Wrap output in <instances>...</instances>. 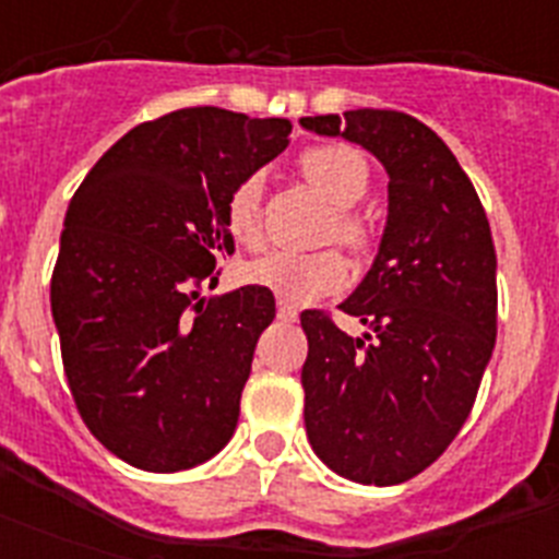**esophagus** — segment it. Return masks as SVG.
I'll use <instances>...</instances> for the list:
<instances>
[{"label": "esophagus", "instance_id": "obj_1", "mask_svg": "<svg viewBox=\"0 0 559 559\" xmlns=\"http://www.w3.org/2000/svg\"><path fill=\"white\" fill-rule=\"evenodd\" d=\"M276 316H280L283 322H296V319H299V310H296L290 302H285V299H280V305H276Z\"/></svg>", "mask_w": 559, "mask_h": 559}]
</instances>
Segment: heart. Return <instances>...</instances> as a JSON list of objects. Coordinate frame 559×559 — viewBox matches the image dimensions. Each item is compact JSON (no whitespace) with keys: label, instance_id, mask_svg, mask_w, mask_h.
Returning <instances> with one entry per match:
<instances>
[{"label":"heart","instance_id":"heart-1","mask_svg":"<svg viewBox=\"0 0 559 559\" xmlns=\"http://www.w3.org/2000/svg\"><path fill=\"white\" fill-rule=\"evenodd\" d=\"M299 165L310 187L324 195L330 206H335L330 235H335L338 243L353 251L367 249L369 226L349 210L369 190V165L364 153L353 145L333 142V145H316L305 151ZM260 215H263V176L249 173L226 195L224 224L231 240L240 246L260 243V235H263ZM240 276L246 283L274 290L285 302L305 305L344 288L349 269L347 260L335 249L308 251V254L280 249L251 260Z\"/></svg>","mask_w":559,"mask_h":559}]
</instances>
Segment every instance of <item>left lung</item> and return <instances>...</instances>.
<instances>
[{"label":"left lung","instance_id":"1","mask_svg":"<svg viewBox=\"0 0 559 559\" xmlns=\"http://www.w3.org/2000/svg\"><path fill=\"white\" fill-rule=\"evenodd\" d=\"M344 136L389 173V218L372 269L338 308L353 338L305 310V428L316 456L358 484H400L437 462L476 403L496 347L498 288L490 221L451 147L389 108L302 117Z\"/></svg>","mask_w":559,"mask_h":559}]
</instances>
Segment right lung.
<instances>
[{"label": "right lung", "mask_w": 559, "mask_h": 559, "mask_svg": "<svg viewBox=\"0 0 559 559\" xmlns=\"http://www.w3.org/2000/svg\"><path fill=\"white\" fill-rule=\"evenodd\" d=\"M288 120L215 106L131 128L69 201L49 302L86 428L122 462L176 473L235 433L274 294L218 285L231 187L288 145Z\"/></svg>", "instance_id": "right-lung-1"}]
</instances>
